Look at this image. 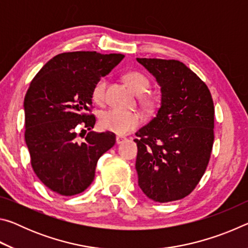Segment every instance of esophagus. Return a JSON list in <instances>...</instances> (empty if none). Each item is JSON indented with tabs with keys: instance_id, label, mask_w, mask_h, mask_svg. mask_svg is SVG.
Wrapping results in <instances>:
<instances>
[{
	"instance_id": "1",
	"label": "esophagus",
	"mask_w": 248,
	"mask_h": 248,
	"mask_svg": "<svg viewBox=\"0 0 248 248\" xmlns=\"http://www.w3.org/2000/svg\"><path fill=\"white\" fill-rule=\"evenodd\" d=\"M125 140H127V139H125V138H124V137H117L116 138V143L121 144V143H124Z\"/></svg>"
}]
</instances>
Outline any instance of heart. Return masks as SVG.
Returning a JSON list of instances; mask_svg holds the SVG:
<instances>
[{
	"mask_svg": "<svg viewBox=\"0 0 248 248\" xmlns=\"http://www.w3.org/2000/svg\"><path fill=\"white\" fill-rule=\"evenodd\" d=\"M124 81L132 90L134 94L139 96V102L145 109L156 107L157 98L155 96L145 94L150 89L149 78L140 72H128L124 75ZM107 81L105 78H99L92 90V97L96 103H103L105 99ZM142 123V117L139 112L124 111L119 109H107L100 112L99 125L103 130L124 136L137 129Z\"/></svg>",
	"mask_w": 248,
	"mask_h": 248,
	"instance_id": "obj_1",
	"label": "heart"
}]
</instances>
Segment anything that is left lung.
Segmentation results:
<instances>
[{
    "mask_svg": "<svg viewBox=\"0 0 248 248\" xmlns=\"http://www.w3.org/2000/svg\"><path fill=\"white\" fill-rule=\"evenodd\" d=\"M161 86V107L136 133L142 191L156 202L183 199L207 170L215 140V106L208 86L183 62L137 58Z\"/></svg>",
    "mask_w": 248,
    "mask_h": 248,
    "instance_id": "left-lung-1",
    "label": "left lung"
}]
</instances>
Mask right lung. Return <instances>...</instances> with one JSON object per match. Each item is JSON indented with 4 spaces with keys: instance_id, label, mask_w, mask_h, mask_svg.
I'll return each instance as SVG.
<instances>
[{
    "instance_id": "obj_1",
    "label": "right lung",
    "mask_w": 248,
    "mask_h": 248,
    "mask_svg": "<svg viewBox=\"0 0 248 248\" xmlns=\"http://www.w3.org/2000/svg\"><path fill=\"white\" fill-rule=\"evenodd\" d=\"M124 58L121 53L64 52L46 63L24 99L25 141L32 170L61 196L81 194L95 177L102 155L116 143L112 132L92 131V90ZM89 130L84 140L78 131ZM81 136V133H79Z\"/></svg>"
}]
</instances>
